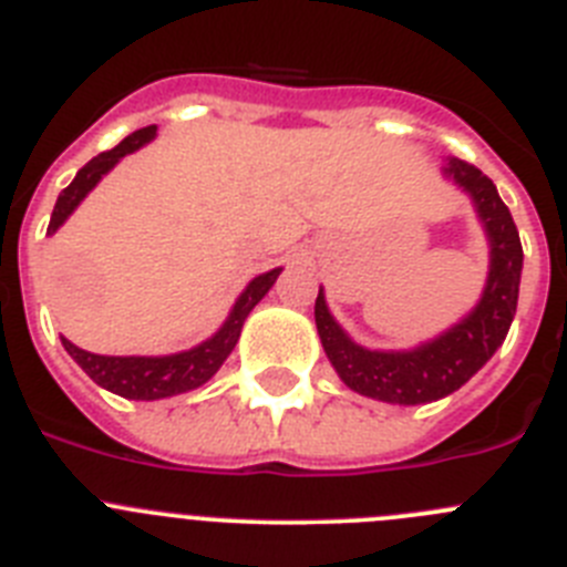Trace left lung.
Instances as JSON below:
<instances>
[{
	"instance_id": "left-lung-1",
	"label": "left lung",
	"mask_w": 567,
	"mask_h": 567,
	"mask_svg": "<svg viewBox=\"0 0 567 567\" xmlns=\"http://www.w3.org/2000/svg\"><path fill=\"white\" fill-rule=\"evenodd\" d=\"M445 173L452 175L460 187L468 189L491 240L488 284H485L477 309L463 323L414 352H369L346 338L343 329L334 323L323 292H318V300H315L320 343L338 369L340 380L365 398L417 405L457 392L460 385L471 374H477L485 360L503 346L514 312H517L519 272H523V244H519L517 224L499 198L494 182L474 164L460 162L452 155Z\"/></svg>"
}]
</instances>
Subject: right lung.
Instances as JSON below:
<instances>
[{"mask_svg":"<svg viewBox=\"0 0 567 567\" xmlns=\"http://www.w3.org/2000/svg\"><path fill=\"white\" fill-rule=\"evenodd\" d=\"M155 135V124L153 127L135 130L133 135H127L118 147L107 150V153H99L93 162L84 164L82 169L76 173V178L70 182V187H64L59 193V202L53 207V215H50V227L48 233H56L59 227L64 224L73 209L79 207L84 195L90 189L96 187L99 178L113 167L122 155L133 153L142 144H147L150 138ZM280 275V269H272V272H264L244 289L238 300H235L233 312H229L227 323H224L207 343L195 346L189 352L182 354H169V358H107V354H93L84 352L79 346L70 343L68 338H62L64 349L79 365H82L84 372L90 378L96 380L99 385H104L107 392L122 394L127 400H162V398H173V394L189 392V389H198L202 383H207L221 363L227 360V354L233 352L235 343H238L240 327H244V320L247 315L252 312L255 303H258L264 295L272 289L275 278Z\"/></svg>","mask_w":567,"mask_h":567,"instance_id":"add662e5","label":"right lung"}]
</instances>
